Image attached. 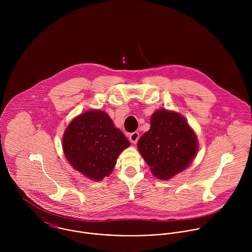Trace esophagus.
<instances>
[{
	"label": "esophagus",
	"mask_w": 252,
	"mask_h": 252,
	"mask_svg": "<svg viewBox=\"0 0 252 252\" xmlns=\"http://www.w3.org/2000/svg\"><path fill=\"white\" fill-rule=\"evenodd\" d=\"M139 138H140V134H139V132L131 133V134H130V136H129V140H130L132 143H134V144H136V143L138 142Z\"/></svg>",
	"instance_id": "34e87169"
}]
</instances>
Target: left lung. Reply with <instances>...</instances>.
Returning a JSON list of instances; mask_svg holds the SVG:
<instances>
[{
  "label": "left lung",
  "instance_id": "obj_1",
  "mask_svg": "<svg viewBox=\"0 0 252 252\" xmlns=\"http://www.w3.org/2000/svg\"><path fill=\"white\" fill-rule=\"evenodd\" d=\"M138 148L153 175L169 180L191 163L198 141L181 115L160 109L153 113L150 129L140 138Z\"/></svg>",
  "mask_w": 252,
  "mask_h": 252
}]
</instances>
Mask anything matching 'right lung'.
I'll use <instances>...</instances> for the list:
<instances>
[{
	"label": "right lung",
	"instance_id": "1",
	"mask_svg": "<svg viewBox=\"0 0 252 252\" xmlns=\"http://www.w3.org/2000/svg\"><path fill=\"white\" fill-rule=\"evenodd\" d=\"M130 145L108 114L90 110L74 118L65 131L66 158L86 178L102 180L112 172L118 155Z\"/></svg>",
	"mask_w": 252,
	"mask_h": 252
}]
</instances>
